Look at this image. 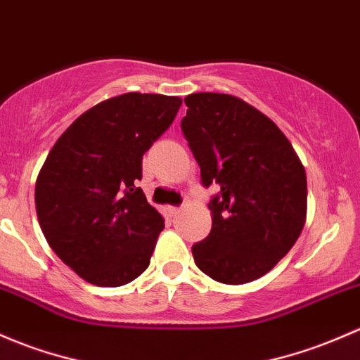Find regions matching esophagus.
<instances>
[{"mask_svg": "<svg viewBox=\"0 0 360 360\" xmlns=\"http://www.w3.org/2000/svg\"><path fill=\"white\" fill-rule=\"evenodd\" d=\"M167 212H169V215H172V217H174V215L179 214L181 209H179V207H167Z\"/></svg>", "mask_w": 360, "mask_h": 360, "instance_id": "1", "label": "esophagus"}]
</instances>
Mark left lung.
<instances>
[{
    "instance_id": "8db88e82",
    "label": "left lung",
    "mask_w": 360,
    "mask_h": 360,
    "mask_svg": "<svg viewBox=\"0 0 360 360\" xmlns=\"http://www.w3.org/2000/svg\"><path fill=\"white\" fill-rule=\"evenodd\" d=\"M181 120L203 186H219L209 203L210 234L193 245L198 269L224 285L267 274L304 229L305 169L283 131L233 94L193 93Z\"/></svg>"
}]
</instances>
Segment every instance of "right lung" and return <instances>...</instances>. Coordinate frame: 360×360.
Here are the masks:
<instances>
[{
    "label": "right lung",
    "instance_id": "right-lung-1",
    "mask_svg": "<svg viewBox=\"0 0 360 360\" xmlns=\"http://www.w3.org/2000/svg\"><path fill=\"white\" fill-rule=\"evenodd\" d=\"M179 96L126 93L94 105L53 145L36 212L53 252L84 281L122 286L150 266L164 217L138 181L145 151L169 129Z\"/></svg>",
    "mask_w": 360,
    "mask_h": 360
}]
</instances>
